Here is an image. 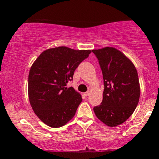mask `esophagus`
<instances>
[{"label":"esophagus","instance_id":"1","mask_svg":"<svg viewBox=\"0 0 159 159\" xmlns=\"http://www.w3.org/2000/svg\"><path fill=\"white\" fill-rule=\"evenodd\" d=\"M90 91H87V92H86V93H84V96H88L89 95H90Z\"/></svg>","mask_w":159,"mask_h":159}]
</instances>
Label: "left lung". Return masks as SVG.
<instances>
[{
	"instance_id": "1",
	"label": "left lung",
	"mask_w": 159,
	"mask_h": 159,
	"mask_svg": "<svg viewBox=\"0 0 159 159\" xmlns=\"http://www.w3.org/2000/svg\"><path fill=\"white\" fill-rule=\"evenodd\" d=\"M104 80L102 102L93 107L98 119L108 126L120 125L133 114L140 98L138 72L132 61L112 47L92 50Z\"/></svg>"
}]
</instances>
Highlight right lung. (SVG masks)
Listing matches in <instances>:
<instances>
[{
	"instance_id": "right-lung-1",
	"label": "right lung",
	"mask_w": 159,
	"mask_h": 159,
	"mask_svg": "<svg viewBox=\"0 0 159 159\" xmlns=\"http://www.w3.org/2000/svg\"><path fill=\"white\" fill-rule=\"evenodd\" d=\"M90 53L61 46L47 49L33 63L28 75L29 100L36 116L48 126H63L75 114L81 96L66 84Z\"/></svg>"
}]
</instances>
